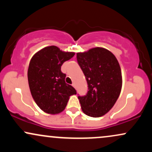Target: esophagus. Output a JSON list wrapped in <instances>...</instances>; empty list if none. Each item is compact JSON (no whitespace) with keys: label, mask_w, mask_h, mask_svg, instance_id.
Masks as SVG:
<instances>
[{"label":"esophagus","mask_w":152,"mask_h":152,"mask_svg":"<svg viewBox=\"0 0 152 152\" xmlns=\"http://www.w3.org/2000/svg\"><path fill=\"white\" fill-rule=\"evenodd\" d=\"M72 86H74V87H75V86H76V85H75L74 83H72Z\"/></svg>","instance_id":"obj_1"}]
</instances>
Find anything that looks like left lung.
<instances>
[{
    "label": "left lung",
    "instance_id": "8db88e82",
    "mask_svg": "<svg viewBox=\"0 0 152 152\" xmlns=\"http://www.w3.org/2000/svg\"><path fill=\"white\" fill-rule=\"evenodd\" d=\"M76 58L88 83L87 94L78 96L82 111L91 117L102 116L119 96L122 86L119 64L111 52L100 47L77 53Z\"/></svg>",
    "mask_w": 152,
    "mask_h": 152
}]
</instances>
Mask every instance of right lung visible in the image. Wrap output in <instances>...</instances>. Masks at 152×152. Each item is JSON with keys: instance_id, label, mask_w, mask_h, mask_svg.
<instances>
[{"instance_id": "add662e5", "label": "right lung", "mask_w": 152, "mask_h": 152, "mask_svg": "<svg viewBox=\"0 0 152 152\" xmlns=\"http://www.w3.org/2000/svg\"><path fill=\"white\" fill-rule=\"evenodd\" d=\"M74 55L51 46L39 50L31 58L28 70L29 88L35 102L47 114L61 113L69 96L76 94L74 87L65 82L66 75L61 70L62 64Z\"/></svg>"}]
</instances>
